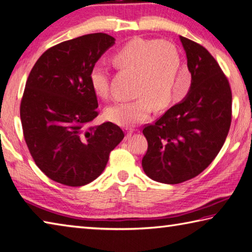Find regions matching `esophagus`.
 Listing matches in <instances>:
<instances>
[{
	"instance_id": "34e87169",
	"label": "esophagus",
	"mask_w": 252,
	"mask_h": 252,
	"mask_svg": "<svg viewBox=\"0 0 252 252\" xmlns=\"http://www.w3.org/2000/svg\"><path fill=\"white\" fill-rule=\"evenodd\" d=\"M134 131H135L134 128H126V129H125L127 137H130L132 134H134Z\"/></svg>"
}]
</instances>
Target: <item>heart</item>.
I'll return each instance as SVG.
<instances>
[{
    "instance_id": "1",
    "label": "heart",
    "mask_w": 252,
    "mask_h": 252,
    "mask_svg": "<svg viewBox=\"0 0 252 252\" xmlns=\"http://www.w3.org/2000/svg\"><path fill=\"white\" fill-rule=\"evenodd\" d=\"M118 69L136 73L135 94L132 101L117 102L106 108L107 120L123 127L140 124L149 117L156 106L163 110L181 92L179 82L182 72V56L172 42L157 39L134 38L118 49L113 56ZM89 80L97 96L110 95V73L103 65H94Z\"/></svg>"
}]
</instances>
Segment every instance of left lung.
Listing matches in <instances>:
<instances>
[{
    "label": "left lung",
    "instance_id": "1",
    "mask_svg": "<svg viewBox=\"0 0 252 252\" xmlns=\"http://www.w3.org/2000/svg\"><path fill=\"white\" fill-rule=\"evenodd\" d=\"M191 72L187 96L142 134L148 149L141 161L150 179L178 184L203 172L220 153L231 124L228 79L206 48L180 36Z\"/></svg>",
    "mask_w": 252,
    "mask_h": 252
}]
</instances>
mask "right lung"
<instances>
[{"label": "right lung", "mask_w": 252, "mask_h": 252, "mask_svg": "<svg viewBox=\"0 0 252 252\" xmlns=\"http://www.w3.org/2000/svg\"><path fill=\"white\" fill-rule=\"evenodd\" d=\"M115 38L95 32L47 49L32 67L21 101L23 134L37 167L68 187H82L105 169L124 138L121 127L93 126L97 97L89 74Z\"/></svg>", "instance_id": "1"}]
</instances>
